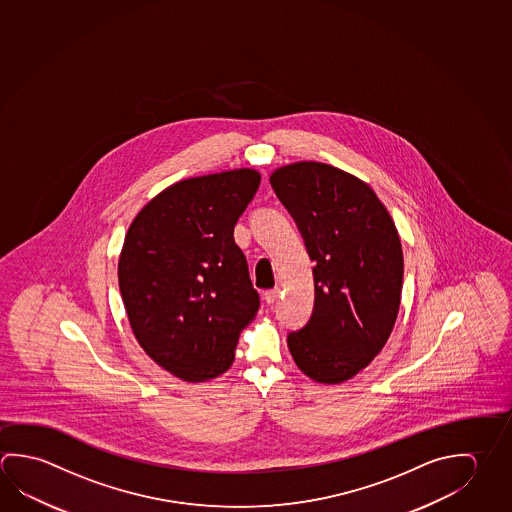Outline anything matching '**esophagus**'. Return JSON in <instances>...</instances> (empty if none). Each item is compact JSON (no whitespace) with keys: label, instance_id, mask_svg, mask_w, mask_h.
Masks as SVG:
<instances>
[{"label":"esophagus","instance_id":"1","mask_svg":"<svg viewBox=\"0 0 512 512\" xmlns=\"http://www.w3.org/2000/svg\"><path fill=\"white\" fill-rule=\"evenodd\" d=\"M278 296H280V289L275 287V289H269V291L264 293V300H266L268 304H275V302H277Z\"/></svg>","mask_w":512,"mask_h":512}]
</instances>
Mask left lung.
<instances>
[{
    "label": "left lung",
    "instance_id": "obj_1",
    "mask_svg": "<svg viewBox=\"0 0 512 512\" xmlns=\"http://www.w3.org/2000/svg\"><path fill=\"white\" fill-rule=\"evenodd\" d=\"M314 262V307L287 347L296 367L340 385L385 347L401 304L403 246L376 192L349 172L296 162L269 176Z\"/></svg>",
    "mask_w": 512,
    "mask_h": 512
}]
</instances>
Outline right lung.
Listing matches in <instances>:
<instances>
[{
	"instance_id": "add662e5",
	"label": "right lung",
	"mask_w": 512,
	"mask_h": 512,
	"mask_svg": "<svg viewBox=\"0 0 512 512\" xmlns=\"http://www.w3.org/2000/svg\"><path fill=\"white\" fill-rule=\"evenodd\" d=\"M260 172L234 169L174 183L127 230L118 286L140 347L187 383L232 367L239 334L259 311L234 226Z\"/></svg>"
}]
</instances>
